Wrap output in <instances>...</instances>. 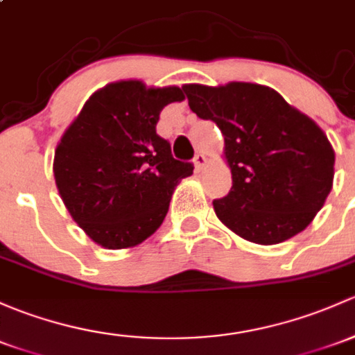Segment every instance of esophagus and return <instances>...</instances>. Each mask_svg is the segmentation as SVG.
Segmentation results:
<instances>
[{
	"label": "esophagus",
	"mask_w": 355,
	"mask_h": 355,
	"mask_svg": "<svg viewBox=\"0 0 355 355\" xmlns=\"http://www.w3.org/2000/svg\"><path fill=\"white\" fill-rule=\"evenodd\" d=\"M206 163H207V158L202 155V153H197V155L193 156V165H196L197 171L202 170V168L206 166Z\"/></svg>",
	"instance_id": "esophagus-1"
}]
</instances>
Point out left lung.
Here are the masks:
<instances>
[{
    "mask_svg": "<svg viewBox=\"0 0 355 355\" xmlns=\"http://www.w3.org/2000/svg\"><path fill=\"white\" fill-rule=\"evenodd\" d=\"M197 117L225 136L233 187L216 216L245 240L275 245L301 233L334 184L335 153L325 132L275 89L255 83L185 85Z\"/></svg>",
    "mask_w": 355,
    "mask_h": 355,
    "instance_id": "obj_1",
    "label": "left lung"
}]
</instances>
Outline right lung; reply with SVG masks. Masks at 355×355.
<instances>
[{
    "label": "right lung",
    "mask_w": 355,
    "mask_h": 355,
    "mask_svg": "<svg viewBox=\"0 0 355 355\" xmlns=\"http://www.w3.org/2000/svg\"><path fill=\"white\" fill-rule=\"evenodd\" d=\"M178 87L146 88L117 81L93 93L54 155V178L69 214L95 243L134 246L165 219L171 193L192 175L156 134L168 103L184 100Z\"/></svg>",
    "instance_id": "right-lung-1"
}]
</instances>
